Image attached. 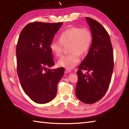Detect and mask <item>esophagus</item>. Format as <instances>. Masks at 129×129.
Returning a JSON list of instances; mask_svg holds the SVG:
<instances>
[{
	"label": "esophagus",
	"mask_w": 129,
	"mask_h": 129,
	"mask_svg": "<svg viewBox=\"0 0 129 129\" xmlns=\"http://www.w3.org/2000/svg\"><path fill=\"white\" fill-rule=\"evenodd\" d=\"M71 72V71L70 69H66L65 70V73H70Z\"/></svg>",
	"instance_id": "obj_1"
}]
</instances>
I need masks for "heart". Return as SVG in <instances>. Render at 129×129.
<instances>
[{
  "mask_svg": "<svg viewBox=\"0 0 129 129\" xmlns=\"http://www.w3.org/2000/svg\"><path fill=\"white\" fill-rule=\"evenodd\" d=\"M92 40V34L88 28L73 27L61 32L59 36V41H52L50 44L49 48L54 56L60 57L62 54L63 45L69 44L71 53L62 57L58 61L57 65L71 69L80 62L79 54L83 55L88 52Z\"/></svg>",
  "mask_w": 129,
  "mask_h": 129,
  "instance_id": "1",
  "label": "heart"
}]
</instances>
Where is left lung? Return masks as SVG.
<instances>
[{"mask_svg": "<svg viewBox=\"0 0 129 129\" xmlns=\"http://www.w3.org/2000/svg\"><path fill=\"white\" fill-rule=\"evenodd\" d=\"M86 20L93 40L88 54L78 67L76 95L81 101L90 104L101 100L108 90L114 68V58L108 32L97 21L90 17H86ZM82 70H86L87 73L83 74Z\"/></svg>", "mask_w": 129, "mask_h": 129, "instance_id": "8db88e82", "label": "left lung"}]
</instances>
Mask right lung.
I'll return each instance as SVG.
<instances>
[{
	"label": "right lung",
	"mask_w": 129,
	"mask_h": 129,
	"mask_svg": "<svg viewBox=\"0 0 129 129\" xmlns=\"http://www.w3.org/2000/svg\"><path fill=\"white\" fill-rule=\"evenodd\" d=\"M63 23L33 22L25 26L16 46L17 72L26 94L38 104L52 101L57 94L64 68L50 69L54 65L49 48Z\"/></svg>",
	"instance_id": "1"
}]
</instances>
